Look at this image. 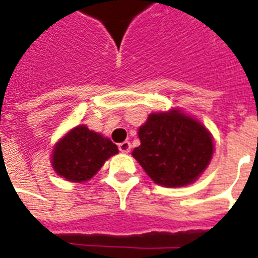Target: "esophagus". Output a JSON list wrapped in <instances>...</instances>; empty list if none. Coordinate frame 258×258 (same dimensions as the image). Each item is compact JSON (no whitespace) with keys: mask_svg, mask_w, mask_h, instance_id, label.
<instances>
[{"mask_svg":"<svg viewBox=\"0 0 258 258\" xmlns=\"http://www.w3.org/2000/svg\"><path fill=\"white\" fill-rule=\"evenodd\" d=\"M119 150L124 154L130 153V150H131V143H130V142H121V143H119Z\"/></svg>","mask_w":258,"mask_h":258,"instance_id":"34e87169","label":"esophagus"}]
</instances>
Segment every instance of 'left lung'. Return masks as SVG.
<instances>
[{
    "mask_svg": "<svg viewBox=\"0 0 258 258\" xmlns=\"http://www.w3.org/2000/svg\"><path fill=\"white\" fill-rule=\"evenodd\" d=\"M138 137L141 146L134 149L133 157L155 183L165 187L192 183L214 151L212 134L179 109L149 115Z\"/></svg>",
    "mask_w": 258,
    "mask_h": 258,
    "instance_id": "1",
    "label": "left lung"
}]
</instances>
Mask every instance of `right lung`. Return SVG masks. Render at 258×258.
Returning a JSON list of instances; mask_svg holds the SVG:
<instances>
[{
	"label": "right lung",
	"mask_w": 258,
	"mask_h": 258,
	"mask_svg": "<svg viewBox=\"0 0 258 258\" xmlns=\"http://www.w3.org/2000/svg\"><path fill=\"white\" fill-rule=\"evenodd\" d=\"M117 154V146L108 138L78 125L54 145L52 167L71 182L91 179L109 157Z\"/></svg>",
	"instance_id": "right-lung-1"
}]
</instances>
